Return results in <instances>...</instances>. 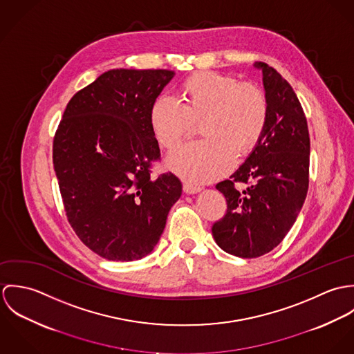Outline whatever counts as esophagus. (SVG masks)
Instances as JSON below:
<instances>
[{"label":"esophagus","instance_id":"34e87169","mask_svg":"<svg viewBox=\"0 0 354 354\" xmlns=\"http://www.w3.org/2000/svg\"><path fill=\"white\" fill-rule=\"evenodd\" d=\"M183 188H184V192H185V194H188V195H195V194H199V192L202 191V188H201V187H198V185H192V184H188V183H185Z\"/></svg>","mask_w":354,"mask_h":354}]
</instances>
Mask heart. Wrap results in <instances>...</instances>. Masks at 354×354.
Here are the masks:
<instances>
[{
    "label": "heart",
    "instance_id": "b5f03b06",
    "mask_svg": "<svg viewBox=\"0 0 354 354\" xmlns=\"http://www.w3.org/2000/svg\"><path fill=\"white\" fill-rule=\"evenodd\" d=\"M180 103L167 97L152 102L149 124L156 143L174 149L201 121L203 140L188 143L167 156V166L192 183H204L229 170L236 156L259 143L268 120L264 93L237 77L202 71L187 77L178 88Z\"/></svg>",
    "mask_w": 354,
    "mask_h": 354
}]
</instances>
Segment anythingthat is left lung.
<instances>
[{
    "mask_svg": "<svg viewBox=\"0 0 354 354\" xmlns=\"http://www.w3.org/2000/svg\"><path fill=\"white\" fill-rule=\"evenodd\" d=\"M253 66L263 75L267 125L230 180L216 184L227 209L212 226L218 247L244 259L270 252L285 239L301 211L309 183L310 143L301 103L274 68L264 62ZM234 182L249 187L239 192Z\"/></svg>",
    "mask_w": 354,
    "mask_h": 354,
    "instance_id": "8db88e82",
    "label": "left lung"
}]
</instances>
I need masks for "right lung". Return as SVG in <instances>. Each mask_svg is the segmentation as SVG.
<instances>
[{
	"label": "right lung",
	"instance_id": "add662e5",
	"mask_svg": "<svg viewBox=\"0 0 354 354\" xmlns=\"http://www.w3.org/2000/svg\"><path fill=\"white\" fill-rule=\"evenodd\" d=\"M174 75L107 71L72 97L55 132L53 163L68 221L103 259L132 261L151 253L181 196L174 174H150L160 151L149 113Z\"/></svg>",
	"mask_w": 354,
	"mask_h": 354
}]
</instances>
